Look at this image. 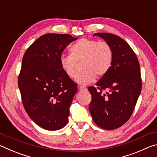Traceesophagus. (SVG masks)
Returning a JSON list of instances; mask_svg holds the SVG:
<instances>
[{
    "instance_id": "obj_1",
    "label": "esophagus",
    "mask_w": 157,
    "mask_h": 157,
    "mask_svg": "<svg viewBox=\"0 0 157 157\" xmlns=\"http://www.w3.org/2000/svg\"><path fill=\"white\" fill-rule=\"evenodd\" d=\"M79 89L80 90V91H86V87L82 86H79Z\"/></svg>"
}]
</instances>
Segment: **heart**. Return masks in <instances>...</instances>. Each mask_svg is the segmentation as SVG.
<instances>
[{
	"label": "heart",
	"instance_id": "obj_1",
	"mask_svg": "<svg viewBox=\"0 0 157 157\" xmlns=\"http://www.w3.org/2000/svg\"><path fill=\"white\" fill-rule=\"evenodd\" d=\"M70 50L71 55L61 56L60 65L66 75L74 79L78 74V63L82 62L84 71L77 78L81 84L91 83L96 75L105 76L112 65L113 50L106 41L82 38L74 44Z\"/></svg>",
	"mask_w": 157,
	"mask_h": 157
}]
</instances>
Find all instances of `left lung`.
<instances>
[{
    "label": "left lung",
    "mask_w": 157,
    "mask_h": 157,
    "mask_svg": "<svg viewBox=\"0 0 157 157\" xmlns=\"http://www.w3.org/2000/svg\"><path fill=\"white\" fill-rule=\"evenodd\" d=\"M95 35L109 44L113 59L97 86L88 88L91 95L89 111L98 126L115 129L128 121L136 105L142 88L140 64L134 50L120 36L106 33Z\"/></svg>",
    "instance_id": "obj_1"
}]
</instances>
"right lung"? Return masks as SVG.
I'll use <instances>...</instances> for the list:
<instances>
[{
	"mask_svg": "<svg viewBox=\"0 0 157 157\" xmlns=\"http://www.w3.org/2000/svg\"><path fill=\"white\" fill-rule=\"evenodd\" d=\"M71 34H46L26 50L18 78L23 105L42 128L55 131L68 123L77 84L60 65L63 50L77 40Z\"/></svg>",
	"mask_w": 157,
	"mask_h": 157,
	"instance_id": "1",
	"label": "right lung"
}]
</instances>
